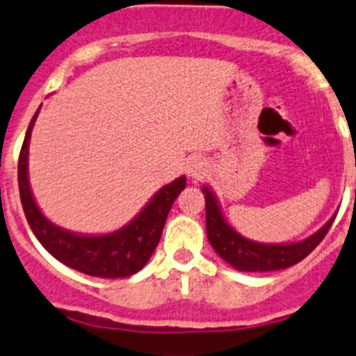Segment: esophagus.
Masks as SVG:
<instances>
[{"label": "esophagus", "mask_w": 356, "mask_h": 356, "mask_svg": "<svg viewBox=\"0 0 356 356\" xmlns=\"http://www.w3.org/2000/svg\"><path fill=\"white\" fill-rule=\"evenodd\" d=\"M207 170H209V165H207V161L200 156L193 158L188 163V167H186V172H188V175L191 179H202L203 175L207 174Z\"/></svg>", "instance_id": "1"}]
</instances>
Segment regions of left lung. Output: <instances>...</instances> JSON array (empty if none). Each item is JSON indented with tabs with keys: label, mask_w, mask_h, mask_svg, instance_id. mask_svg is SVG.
I'll return each instance as SVG.
<instances>
[{
	"label": "left lung",
	"mask_w": 356,
	"mask_h": 356,
	"mask_svg": "<svg viewBox=\"0 0 356 356\" xmlns=\"http://www.w3.org/2000/svg\"><path fill=\"white\" fill-rule=\"evenodd\" d=\"M207 216V238L213 250L238 271H277L291 268L312 254L332 226L336 213L312 236L289 243H261L238 233L224 217L216 193L203 186Z\"/></svg>",
	"instance_id": "8db88e82"
}]
</instances>
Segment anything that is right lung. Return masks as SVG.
I'll use <instances>...</instances> for the list:
<instances>
[{
	"label": "right lung",
	"mask_w": 356,
	"mask_h": 356,
	"mask_svg": "<svg viewBox=\"0 0 356 356\" xmlns=\"http://www.w3.org/2000/svg\"><path fill=\"white\" fill-rule=\"evenodd\" d=\"M41 106L34 113L19 156V191L24 213L41 245L62 264L99 278H125L140 271L161 238L175 198L186 188V175L158 189L139 213L120 229L106 234H83L64 229L44 217L29 184V140Z\"/></svg>",
	"instance_id": "add662e5"
}]
</instances>
